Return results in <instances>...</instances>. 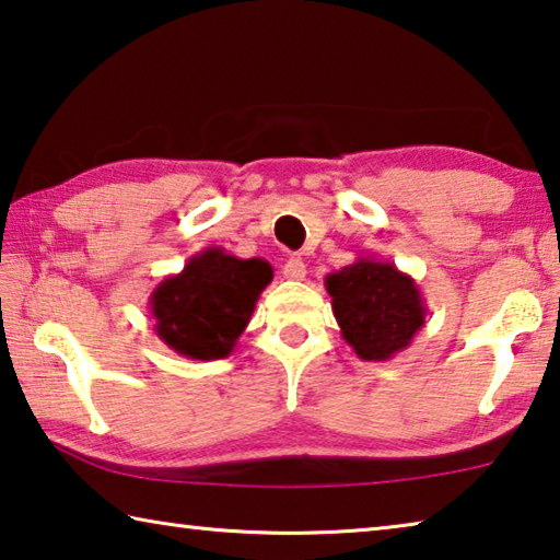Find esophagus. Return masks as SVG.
I'll return each mask as SVG.
<instances>
[{"label": "esophagus", "instance_id": "34e87169", "mask_svg": "<svg viewBox=\"0 0 560 560\" xmlns=\"http://www.w3.org/2000/svg\"><path fill=\"white\" fill-rule=\"evenodd\" d=\"M283 277L301 281L303 277H306V264H303V259H299V257H291L287 264H283Z\"/></svg>", "mask_w": 560, "mask_h": 560}]
</instances>
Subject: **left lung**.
<instances>
[{"mask_svg":"<svg viewBox=\"0 0 560 560\" xmlns=\"http://www.w3.org/2000/svg\"><path fill=\"white\" fill-rule=\"evenodd\" d=\"M332 315L360 360L384 362L406 350L425 323V301L416 281L392 261L358 257L325 277Z\"/></svg>","mask_w":560,"mask_h":560,"instance_id":"8db88e82","label":"left lung"}]
</instances>
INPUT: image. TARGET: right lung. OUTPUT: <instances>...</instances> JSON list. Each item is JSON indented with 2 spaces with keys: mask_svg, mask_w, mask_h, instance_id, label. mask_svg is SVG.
Instances as JSON below:
<instances>
[{
  "mask_svg": "<svg viewBox=\"0 0 560 560\" xmlns=\"http://www.w3.org/2000/svg\"><path fill=\"white\" fill-rule=\"evenodd\" d=\"M271 279V264L259 257L240 259L222 247L192 254L186 267L151 291L154 332L183 358H228Z\"/></svg>",
  "mask_w": 560,
  "mask_h": 560,
  "instance_id": "obj_1",
  "label": "right lung"
}]
</instances>
